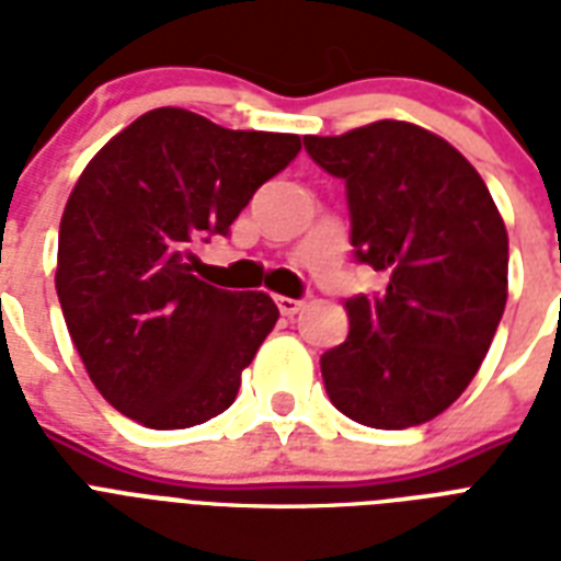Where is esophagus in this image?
<instances>
[{
    "label": "esophagus",
    "mask_w": 561,
    "mask_h": 561,
    "mask_svg": "<svg viewBox=\"0 0 561 561\" xmlns=\"http://www.w3.org/2000/svg\"><path fill=\"white\" fill-rule=\"evenodd\" d=\"M276 306H279V311L285 317H294V314H299V311H302V306H306V302H302V299H290V297H276Z\"/></svg>",
    "instance_id": "obj_1"
}]
</instances>
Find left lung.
Instances as JSON below:
<instances>
[{
    "instance_id": "left-lung-1",
    "label": "left lung",
    "mask_w": 561,
    "mask_h": 561,
    "mask_svg": "<svg viewBox=\"0 0 561 561\" xmlns=\"http://www.w3.org/2000/svg\"><path fill=\"white\" fill-rule=\"evenodd\" d=\"M346 183L352 247L387 273L346 299L350 337L320 358L343 416L401 431L451 408L486 358L506 306L510 238L486 183L454 145L410 122L306 136Z\"/></svg>"
}]
</instances>
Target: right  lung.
<instances>
[{
    "label": "right lung",
    "mask_w": 561,
    "mask_h": 561,
    "mask_svg": "<svg viewBox=\"0 0 561 561\" xmlns=\"http://www.w3.org/2000/svg\"><path fill=\"white\" fill-rule=\"evenodd\" d=\"M299 148L297 134L227 130L160 107L83 169L60 218L55 288L83 367L118 413L174 431L236 401L279 308L264 290L197 279L192 250L227 236Z\"/></svg>",
    "instance_id": "right-lung-1"
}]
</instances>
